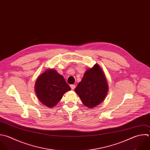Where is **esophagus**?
I'll return each instance as SVG.
<instances>
[{
	"label": "esophagus",
	"instance_id": "obj_1",
	"mask_svg": "<svg viewBox=\"0 0 150 150\" xmlns=\"http://www.w3.org/2000/svg\"><path fill=\"white\" fill-rule=\"evenodd\" d=\"M70 87L72 90H74L76 87V85L75 84H71V85H70Z\"/></svg>",
	"mask_w": 150,
	"mask_h": 150
}]
</instances>
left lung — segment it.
<instances>
[{"mask_svg": "<svg viewBox=\"0 0 150 150\" xmlns=\"http://www.w3.org/2000/svg\"><path fill=\"white\" fill-rule=\"evenodd\" d=\"M108 86L105 75L98 64L88 69L75 88L82 103L91 108L100 104L107 96Z\"/></svg>", "mask_w": 150, "mask_h": 150, "instance_id": "obj_1", "label": "left lung"}]
</instances>
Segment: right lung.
I'll use <instances>...</instances> for the list:
<instances>
[{
    "label": "right lung",
    "instance_id": "right-lung-1",
    "mask_svg": "<svg viewBox=\"0 0 150 150\" xmlns=\"http://www.w3.org/2000/svg\"><path fill=\"white\" fill-rule=\"evenodd\" d=\"M70 90L64 77L52 69L39 76L35 84V92L39 100L49 107L55 106L63 94Z\"/></svg>",
    "mask_w": 150,
    "mask_h": 150
}]
</instances>
